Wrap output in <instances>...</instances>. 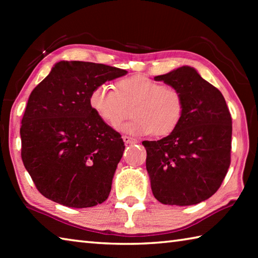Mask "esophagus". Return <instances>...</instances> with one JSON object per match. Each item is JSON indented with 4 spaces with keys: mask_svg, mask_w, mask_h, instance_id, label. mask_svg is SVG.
Here are the masks:
<instances>
[{
    "mask_svg": "<svg viewBox=\"0 0 258 258\" xmlns=\"http://www.w3.org/2000/svg\"><path fill=\"white\" fill-rule=\"evenodd\" d=\"M123 141L126 143V145H132V143H138V140H135V139L131 138V137H127V135H124Z\"/></svg>",
    "mask_w": 258,
    "mask_h": 258,
    "instance_id": "34e87169",
    "label": "esophagus"
}]
</instances>
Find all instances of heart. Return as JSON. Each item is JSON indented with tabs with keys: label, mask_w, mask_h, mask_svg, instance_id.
I'll return each instance as SVG.
<instances>
[{
	"label": "heart",
	"mask_w": 258,
	"mask_h": 258,
	"mask_svg": "<svg viewBox=\"0 0 258 258\" xmlns=\"http://www.w3.org/2000/svg\"><path fill=\"white\" fill-rule=\"evenodd\" d=\"M116 90L100 84L91 91L89 103L107 125L116 128L134 106V118L120 126L126 134L143 137L155 133L163 137L175 130L184 112L181 92L145 75H134L117 82Z\"/></svg>",
	"instance_id": "b5f03b06"
}]
</instances>
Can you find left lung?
<instances>
[{"mask_svg":"<svg viewBox=\"0 0 258 258\" xmlns=\"http://www.w3.org/2000/svg\"><path fill=\"white\" fill-rule=\"evenodd\" d=\"M154 78L180 91L184 112L167 137L142 142L152 194L164 205H197L215 194L228 173L229 108L220 91L194 67L182 66Z\"/></svg>","mask_w":258,"mask_h":258,"instance_id":"1","label":"left lung"}]
</instances>
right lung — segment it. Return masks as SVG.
Wrapping results in <instances>:
<instances>
[{
    "label": "right lung",
    "instance_id": "obj_1",
    "mask_svg": "<svg viewBox=\"0 0 258 258\" xmlns=\"http://www.w3.org/2000/svg\"><path fill=\"white\" fill-rule=\"evenodd\" d=\"M126 74L102 63L62 60L30 93L21 120V158L45 198L73 208L108 198L125 146L92 110L89 95Z\"/></svg>",
    "mask_w": 258,
    "mask_h": 258
}]
</instances>
